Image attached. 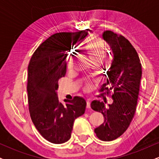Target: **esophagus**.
<instances>
[{
	"label": "esophagus",
	"mask_w": 159,
	"mask_h": 159,
	"mask_svg": "<svg viewBox=\"0 0 159 159\" xmlns=\"http://www.w3.org/2000/svg\"><path fill=\"white\" fill-rule=\"evenodd\" d=\"M90 102L89 100L87 101V108H90Z\"/></svg>",
	"instance_id": "esophagus-1"
}]
</instances>
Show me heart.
<instances>
[{"instance_id": "heart-1", "label": "heart", "mask_w": 159, "mask_h": 159, "mask_svg": "<svg viewBox=\"0 0 159 159\" xmlns=\"http://www.w3.org/2000/svg\"><path fill=\"white\" fill-rule=\"evenodd\" d=\"M84 51L89 57L90 61L93 63H98L102 60L106 54V44L101 38L96 36H90L87 40L84 45ZM72 67V57H68L67 60V69H70ZM92 87L90 82L85 81L84 85V90L87 91Z\"/></svg>"}]
</instances>
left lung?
Returning <instances> with one entry per match:
<instances>
[{
    "label": "left lung",
    "mask_w": 159,
    "mask_h": 159,
    "mask_svg": "<svg viewBox=\"0 0 159 159\" xmlns=\"http://www.w3.org/2000/svg\"><path fill=\"white\" fill-rule=\"evenodd\" d=\"M102 37L112 49L114 59L107 72V81L100 92L108 94L112 90L113 103L105 107L103 102L94 100L93 110L103 114L104 123L94 130L104 141L121 136L129 128L136 111L142 68L138 53L123 36L111 30L104 31Z\"/></svg>",
    "instance_id": "obj_1"
}]
</instances>
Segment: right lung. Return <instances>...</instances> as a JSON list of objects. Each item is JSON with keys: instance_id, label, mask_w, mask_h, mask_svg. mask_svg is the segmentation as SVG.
Listing matches in <instances>:
<instances>
[{"instance_id": "1", "label": "right lung", "mask_w": 159, "mask_h": 159, "mask_svg": "<svg viewBox=\"0 0 159 159\" xmlns=\"http://www.w3.org/2000/svg\"><path fill=\"white\" fill-rule=\"evenodd\" d=\"M88 30L53 34L38 47L29 63L27 90L30 117L40 134L51 143L69 140L75 120L84 114V98L75 96L62 104L57 90L58 81L66 72L68 53Z\"/></svg>"}]
</instances>
